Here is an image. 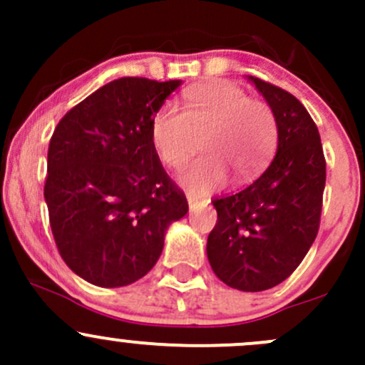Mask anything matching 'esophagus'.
Returning a JSON list of instances; mask_svg holds the SVG:
<instances>
[{
    "mask_svg": "<svg viewBox=\"0 0 365 365\" xmlns=\"http://www.w3.org/2000/svg\"><path fill=\"white\" fill-rule=\"evenodd\" d=\"M187 201H189V208H190V210H196L197 206L206 205L205 200H200V197L194 196V194H189V196H187Z\"/></svg>",
    "mask_w": 365,
    "mask_h": 365,
    "instance_id": "esophagus-1",
    "label": "esophagus"
}]
</instances>
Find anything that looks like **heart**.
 Returning <instances> with one entry per match:
<instances>
[{
  "mask_svg": "<svg viewBox=\"0 0 365 365\" xmlns=\"http://www.w3.org/2000/svg\"><path fill=\"white\" fill-rule=\"evenodd\" d=\"M206 155L182 168L178 182L194 194L210 192L227 180V165L238 178H251L270 159L277 143V120L270 106L249 98L227 81L196 86L183 95V111L162 104L150 123L157 155L169 168L189 157L192 138L205 132Z\"/></svg>",
  "mask_w": 365,
  "mask_h": 365,
  "instance_id": "1",
  "label": "heart"
}]
</instances>
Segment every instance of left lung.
<instances>
[{
	"mask_svg": "<svg viewBox=\"0 0 365 365\" xmlns=\"http://www.w3.org/2000/svg\"><path fill=\"white\" fill-rule=\"evenodd\" d=\"M277 120V153L263 175L213 200L217 224L206 254L230 288L263 292L302 263L319 230L327 162L311 114L282 88L249 76Z\"/></svg>",
	"mask_w": 365,
	"mask_h": 365,
	"instance_id": "obj_1",
	"label": "left lung"
}]
</instances>
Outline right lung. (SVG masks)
<instances>
[{"instance_id":"right-lung-1","label":"right lung","mask_w":365,"mask_h":365,"mask_svg":"<svg viewBox=\"0 0 365 365\" xmlns=\"http://www.w3.org/2000/svg\"><path fill=\"white\" fill-rule=\"evenodd\" d=\"M182 81L121 77L60 120L47 152L49 222L73 274L102 288L145 277L185 194L162 168L150 123Z\"/></svg>"}]
</instances>
